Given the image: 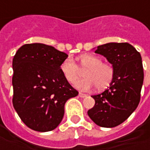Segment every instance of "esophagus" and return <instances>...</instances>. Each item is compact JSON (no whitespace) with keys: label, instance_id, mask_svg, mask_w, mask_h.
Wrapping results in <instances>:
<instances>
[{"label":"esophagus","instance_id":"obj_1","mask_svg":"<svg viewBox=\"0 0 150 150\" xmlns=\"http://www.w3.org/2000/svg\"><path fill=\"white\" fill-rule=\"evenodd\" d=\"M79 96L81 97V98H85V97L87 96V95H86V94H84V93H81V92H80V93H79Z\"/></svg>","mask_w":150,"mask_h":150}]
</instances>
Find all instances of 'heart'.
Segmentation results:
<instances>
[{"label": "heart", "mask_w": 150, "mask_h": 150, "mask_svg": "<svg viewBox=\"0 0 150 150\" xmlns=\"http://www.w3.org/2000/svg\"><path fill=\"white\" fill-rule=\"evenodd\" d=\"M76 65L73 59H65L60 65V70L65 79L74 84L84 72L85 78L75 83L80 91H90L94 86L102 91L110 85L115 76V67L108 61H102V58L96 54H85L79 56Z\"/></svg>", "instance_id": "heart-1"}]
</instances>
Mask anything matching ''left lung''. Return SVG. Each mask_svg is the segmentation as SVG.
<instances>
[{
	"label": "left lung",
	"instance_id": "obj_1",
	"mask_svg": "<svg viewBox=\"0 0 150 150\" xmlns=\"http://www.w3.org/2000/svg\"><path fill=\"white\" fill-rule=\"evenodd\" d=\"M115 67V76L108 89L92 96L96 101L88 115L97 125L118 126L135 110L140 100L144 81L141 55L129 43H107L95 51Z\"/></svg>",
	"mask_w": 150,
	"mask_h": 150
}]
</instances>
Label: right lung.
Returning <instances> with one entry per match:
<instances>
[{
  "instance_id": "right-lung-1",
  "label": "right lung",
  "mask_w": 150,
  "mask_h": 150,
  "mask_svg": "<svg viewBox=\"0 0 150 150\" xmlns=\"http://www.w3.org/2000/svg\"><path fill=\"white\" fill-rule=\"evenodd\" d=\"M67 57L40 43L24 45L14 56L12 103L21 120L33 130L54 129L63 119L65 102L79 94L60 70Z\"/></svg>"
}]
</instances>
